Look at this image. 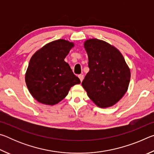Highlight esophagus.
Segmentation results:
<instances>
[{
  "label": "esophagus",
  "instance_id": "1",
  "mask_svg": "<svg viewBox=\"0 0 154 154\" xmlns=\"http://www.w3.org/2000/svg\"><path fill=\"white\" fill-rule=\"evenodd\" d=\"M78 77H79V78L80 79L81 82H82V81H83V75H82V74L79 75H78Z\"/></svg>",
  "mask_w": 154,
  "mask_h": 154
}]
</instances>
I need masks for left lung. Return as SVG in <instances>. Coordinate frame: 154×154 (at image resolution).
Returning <instances> with one entry per match:
<instances>
[{"label":"left lung","mask_w":154,"mask_h":154,"mask_svg":"<svg viewBox=\"0 0 154 154\" xmlns=\"http://www.w3.org/2000/svg\"><path fill=\"white\" fill-rule=\"evenodd\" d=\"M84 48L90 71L82 86L99 107L113 106L127 92L130 79L129 68L120 51L105 41L87 40Z\"/></svg>","instance_id":"1"}]
</instances>
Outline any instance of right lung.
Returning a JSON list of instances; mask_svg holds the SVG:
<instances>
[{
    "mask_svg": "<svg viewBox=\"0 0 154 154\" xmlns=\"http://www.w3.org/2000/svg\"><path fill=\"white\" fill-rule=\"evenodd\" d=\"M73 43L58 39L46 44L32 56L25 75L26 83L35 99L48 105L58 103L80 79L64 58Z\"/></svg>",
    "mask_w": 154,
    "mask_h": 154,
    "instance_id": "right-lung-1",
    "label": "right lung"
}]
</instances>
